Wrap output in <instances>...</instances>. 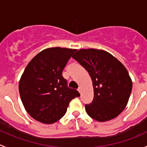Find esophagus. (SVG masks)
I'll return each mask as SVG.
<instances>
[{"label": "esophagus", "instance_id": "obj_1", "mask_svg": "<svg viewBox=\"0 0 147 147\" xmlns=\"http://www.w3.org/2000/svg\"><path fill=\"white\" fill-rule=\"evenodd\" d=\"M78 90V92H79L80 93H81V87H79Z\"/></svg>", "mask_w": 147, "mask_h": 147}]
</instances>
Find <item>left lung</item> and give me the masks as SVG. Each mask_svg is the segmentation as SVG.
<instances>
[{
	"mask_svg": "<svg viewBox=\"0 0 147 147\" xmlns=\"http://www.w3.org/2000/svg\"><path fill=\"white\" fill-rule=\"evenodd\" d=\"M88 72L94 98L85 105L87 115L98 121H109L120 115L128 103L132 81L124 65L103 50H79L73 56Z\"/></svg>",
	"mask_w": 147,
	"mask_h": 147,
	"instance_id": "1",
	"label": "left lung"
}]
</instances>
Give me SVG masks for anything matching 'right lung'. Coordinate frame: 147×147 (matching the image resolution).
Here are the masks:
<instances>
[{"label":"right lung","instance_id":"right-lung-1","mask_svg":"<svg viewBox=\"0 0 147 147\" xmlns=\"http://www.w3.org/2000/svg\"><path fill=\"white\" fill-rule=\"evenodd\" d=\"M76 49L49 47L30 61L19 81L20 98L27 112L44 124H53L67 112L80 93L67 87L62 72Z\"/></svg>","mask_w":147,"mask_h":147}]
</instances>
